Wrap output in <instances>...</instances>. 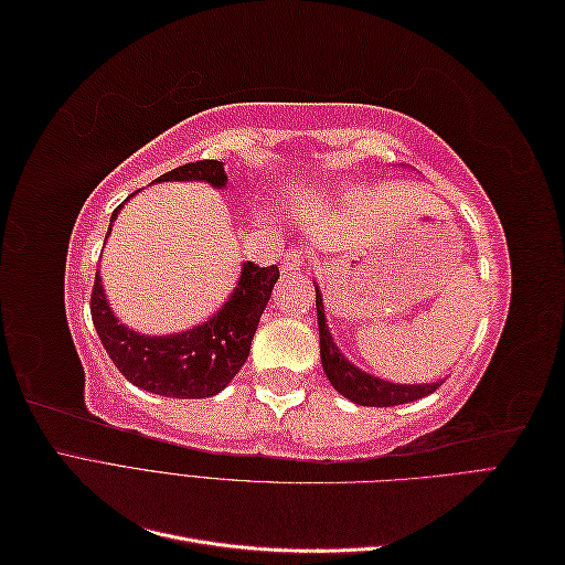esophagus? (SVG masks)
<instances>
[{
	"label": "esophagus",
	"mask_w": 565,
	"mask_h": 565,
	"mask_svg": "<svg viewBox=\"0 0 565 565\" xmlns=\"http://www.w3.org/2000/svg\"><path fill=\"white\" fill-rule=\"evenodd\" d=\"M303 266H306V252L303 249H292V252L285 254V259H282L285 276H299Z\"/></svg>",
	"instance_id": "esophagus-1"
}]
</instances>
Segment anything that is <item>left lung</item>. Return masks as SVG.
Instances as JSON below:
<instances>
[{"label": "left lung", "instance_id": "8db88e82", "mask_svg": "<svg viewBox=\"0 0 565 565\" xmlns=\"http://www.w3.org/2000/svg\"><path fill=\"white\" fill-rule=\"evenodd\" d=\"M316 309H318V332H320V361L322 370L328 374L330 384L341 393V396L349 398L355 405H367V407H391V405H403L413 403L417 398L429 396L434 393L440 382L434 384H393L380 377H372V374L355 367L349 358L339 351L334 339L330 334L328 320H324V306L320 289L316 285Z\"/></svg>", "mask_w": 565, "mask_h": 565}]
</instances>
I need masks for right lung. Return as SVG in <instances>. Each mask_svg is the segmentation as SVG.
<instances>
[{
    "mask_svg": "<svg viewBox=\"0 0 565 565\" xmlns=\"http://www.w3.org/2000/svg\"><path fill=\"white\" fill-rule=\"evenodd\" d=\"M158 181H204L212 188H224L228 177L224 162L200 160L177 167L156 179V183ZM125 202L113 212L110 226ZM278 278V266L259 268L254 262H247L241 268L233 295L210 320L185 332L150 337L129 330L115 318L100 276H96L92 320L110 361L134 386L169 398H210L224 391L245 365L256 324L262 320Z\"/></svg>",
    "mask_w": 565,
    "mask_h": 565,
    "instance_id": "1",
    "label": "right lung"
}]
</instances>
